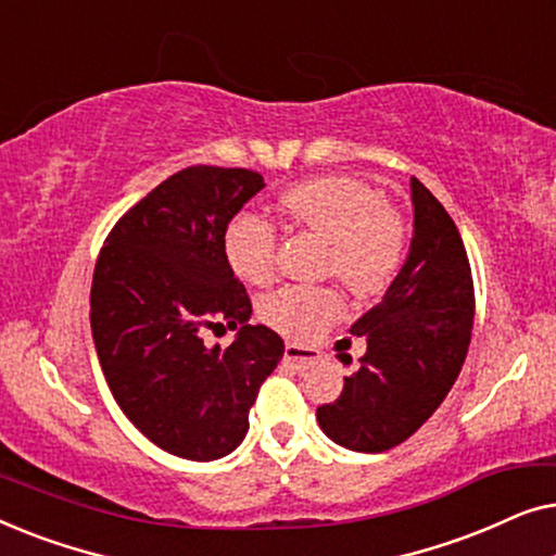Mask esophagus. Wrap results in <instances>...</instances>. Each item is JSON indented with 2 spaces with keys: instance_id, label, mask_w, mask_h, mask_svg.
<instances>
[{
  "instance_id": "obj_1",
  "label": "esophagus",
  "mask_w": 556,
  "mask_h": 556,
  "mask_svg": "<svg viewBox=\"0 0 556 556\" xmlns=\"http://www.w3.org/2000/svg\"><path fill=\"white\" fill-rule=\"evenodd\" d=\"M283 356H286V362L293 364L295 369H306V367H311V364L318 359V354L314 352V349L293 344V341H291V344H286Z\"/></svg>"
}]
</instances>
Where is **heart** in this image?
Here are the masks:
<instances>
[{"mask_svg":"<svg viewBox=\"0 0 556 556\" xmlns=\"http://www.w3.org/2000/svg\"><path fill=\"white\" fill-rule=\"evenodd\" d=\"M278 207L299 230L329 242L326 270L356 295L390 288L407 255V230L382 194L352 177H318L280 194ZM223 253L235 276L268 286L278 273L276 230L255 215H238L225 227ZM344 314L331 288H283L261 306L263 321L286 337L308 341Z\"/></svg>","mask_w":556,"mask_h":556,"instance_id":"heart-1","label":"heart"}]
</instances>
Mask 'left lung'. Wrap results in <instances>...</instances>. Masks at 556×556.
Wrapping results in <instances>:
<instances>
[{"label": "left lung", "mask_w": 556, "mask_h": 556, "mask_svg": "<svg viewBox=\"0 0 556 556\" xmlns=\"http://www.w3.org/2000/svg\"><path fill=\"white\" fill-rule=\"evenodd\" d=\"M409 200L405 265L349 329L367 339V352L339 400L316 409L326 435L356 453H384L420 430L458 379L473 329V278L458 227L415 177Z\"/></svg>", "instance_id": "obj_1"}]
</instances>
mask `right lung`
Here are the masks:
<instances>
[{
	"label": "right lung",
	"mask_w": 556,
	"mask_h": 556,
	"mask_svg": "<svg viewBox=\"0 0 556 556\" xmlns=\"http://www.w3.org/2000/svg\"><path fill=\"white\" fill-rule=\"evenodd\" d=\"M265 187L250 169L189 166L136 202L98 255L90 329L124 415L162 451L207 463L230 455L283 339L250 324L253 306L223 253V235ZM239 331L227 350L201 329Z\"/></svg>",
	"instance_id": "obj_1"
}]
</instances>
